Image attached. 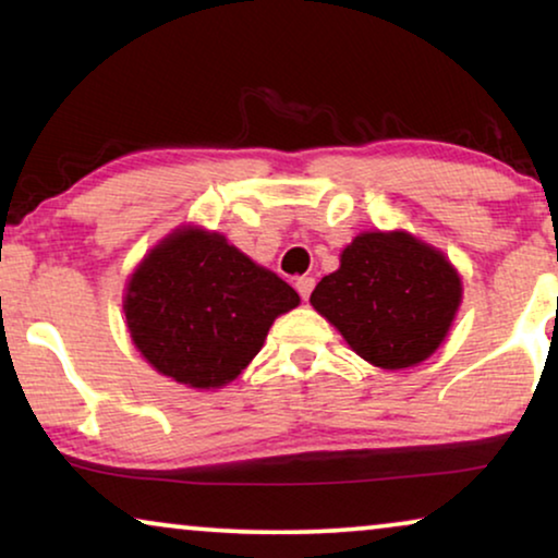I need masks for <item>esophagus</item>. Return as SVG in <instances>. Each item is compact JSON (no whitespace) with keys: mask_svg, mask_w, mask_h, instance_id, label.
Masks as SVG:
<instances>
[{"mask_svg":"<svg viewBox=\"0 0 558 558\" xmlns=\"http://www.w3.org/2000/svg\"><path fill=\"white\" fill-rule=\"evenodd\" d=\"M294 287H296V292H300L302 300H310L312 289H315V279H312V277H300V279H296Z\"/></svg>","mask_w":558,"mask_h":558,"instance_id":"obj_1","label":"esophagus"}]
</instances>
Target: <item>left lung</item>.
Listing matches in <instances>:
<instances>
[{
  "instance_id": "8db88e82",
  "label": "left lung",
  "mask_w": 558,
  "mask_h": 558,
  "mask_svg": "<svg viewBox=\"0 0 558 558\" xmlns=\"http://www.w3.org/2000/svg\"><path fill=\"white\" fill-rule=\"evenodd\" d=\"M462 279L439 248L407 231H365L310 304L363 361L384 371L426 361L454 323Z\"/></svg>"
}]
</instances>
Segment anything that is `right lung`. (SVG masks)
I'll return each mask as SVG.
<instances>
[{
    "label": "right lung",
    "mask_w": 558,
    "mask_h": 558,
    "mask_svg": "<svg viewBox=\"0 0 558 558\" xmlns=\"http://www.w3.org/2000/svg\"><path fill=\"white\" fill-rule=\"evenodd\" d=\"M300 294L228 243L180 226L142 258L124 292L129 338L162 376L197 391L223 388L264 348Z\"/></svg>",
    "instance_id": "add662e5"
}]
</instances>
